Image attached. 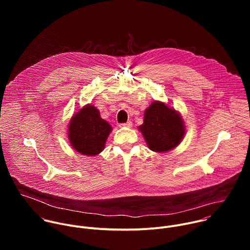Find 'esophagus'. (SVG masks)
<instances>
[{"label": "esophagus", "instance_id": "1", "mask_svg": "<svg viewBox=\"0 0 250 250\" xmlns=\"http://www.w3.org/2000/svg\"><path fill=\"white\" fill-rule=\"evenodd\" d=\"M119 126L120 127H131L132 126V123L131 122H127V123H125V124H121Z\"/></svg>", "mask_w": 250, "mask_h": 250}]
</instances>
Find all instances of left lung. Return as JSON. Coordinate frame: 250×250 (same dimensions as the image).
Returning a JSON list of instances; mask_svg holds the SVG:
<instances>
[{
	"mask_svg": "<svg viewBox=\"0 0 250 250\" xmlns=\"http://www.w3.org/2000/svg\"><path fill=\"white\" fill-rule=\"evenodd\" d=\"M148 147L155 152H166L180 144L185 125L179 113L162 102H153L145 112L144 124L138 126Z\"/></svg>",
	"mask_w": 250,
	"mask_h": 250,
	"instance_id": "obj_1",
	"label": "left lung"
}]
</instances>
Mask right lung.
I'll return each instance as SVG.
<instances>
[{
  "label": "right lung",
  "mask_w": 250,
  "mask_h": 250,
  "mask_svg": "<svg viewBox=\"0 0 250 250\" xmlns=\"http://www.w3.org/2000/svg\"><path fill=\"white\" fill-rule=\"evenodd\" d=\"M68 127L71 146L79 153L87 156L102 152L112 131V126L101 118L99 110L92 104L83 106L75 114Z\"/></svg>",
  "instance_id": "add662e5"
}]
</instances>
